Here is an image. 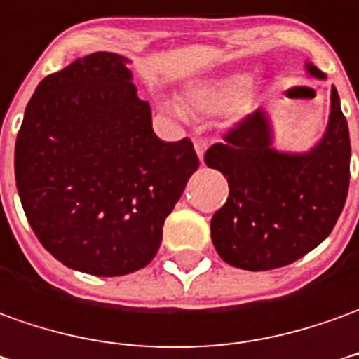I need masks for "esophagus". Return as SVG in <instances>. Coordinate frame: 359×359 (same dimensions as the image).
<instances>
[{"mask_svg":"<svg viewBox=\"0 0 359 359\" xmlns=\"http://www.w3.org/2000/svg\"><path fill=\"white\" fill-rule=\"evenodd\" d=\"M194 149H196L198 159L202 161V159H204L205 149H208V140H205V137H194Z\"/></svg>","mask_w":359,"mask_h":359,"instance_id":"1","label":"esophagus"}]
</instances>
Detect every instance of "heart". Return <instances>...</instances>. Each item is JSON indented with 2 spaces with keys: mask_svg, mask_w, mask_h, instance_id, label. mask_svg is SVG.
Listing matches in <instances>:
<instances>
[{
  "mask_svg": "<svg viewBox=\"0 0 359 359\" xmlns=\"http://www.w3.org/2000/svg\"><path fill=\"white\" fill-rule=\"evenodd\" d=\"M187 102L198 112H223L229 110L233 116H245L257 104V87L247 83L245 75L231 74L204 79L187 89ZM167 109L180 114L182 109L175 102H167Z\"/></svg>",
  "mask_w": 359,
  "mask_h": 359,
  "instance_id": "obj_1",
  "label": "heart"
}]
</instances>
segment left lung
<instances>
[{
	"instance_id": "8db88e82",
	"label": "left lung",
	"mask_w": 359,
	"mask_h": 359,
	"mask_svg": "<svg viewBox=\"0 0 359 359\" xmlns=\"http://www.w3.org/2000/svg\"><path fill=\"white\" fill-rule=\"evenodd\" d=\"M305 69L327 77L309 62ZM272 144V122L260 109L204 157L229 182V198L210 225L215 250L227 264L250 272L295 262L327 239L342 214L350 134L337 89L330 91L327 130L309 151H278Z\"/></svg>"
}]
</instances>
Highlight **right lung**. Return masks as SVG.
<instances>
[{
  "instance_id": "add662e5",
  "label": "right lung",
  "mask_w": 359,
  "mask_h": 359,
  "mask_svg": "<svg viewBox=\"0 0 359 359\" xmlns=\"http://www.w3.org/2000/svg\"><path fill=\"white\" fill-rule=\"evenodd\" d=\"M128 64L95 52L44 77L15 144V180L32 231L52 257L85 274L147 266L200 165L188 137L155 136Z\"/></svg>"
}]
</instances>
